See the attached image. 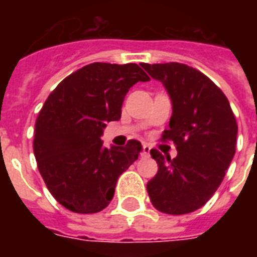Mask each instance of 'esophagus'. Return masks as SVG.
<instances>
[{
  "instance_id": "esophagus-1",
  "label": "esophagus",
  "mask_w": 257,
  "mask_h": 257,
  "mask_svg": "<svg viewBox=\"0 0 257 257\" xmlns=\"http://www.w3.org/2000/svg\"><path fill=\"white\" fill-rule=\"evenodd\" d=\"M149 153H151V147L149 145H144L143 147V156L149 157Z\"/></svg>"
}]
</instances>
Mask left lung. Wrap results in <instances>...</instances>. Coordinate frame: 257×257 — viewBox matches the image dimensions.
Returning a JSON list of instances; mask_svg holds the SVG:
<instances>
[{
  "instance_id": "obj_1",
  "label": "left lung",
  "mask_w": 257,
  "mask_h": 257,
  "mask_svg": "<svg viewBox=\"0 0 257 257\" xmlns=\"http://www.w3.org/2000/svg\"><path fill=\"white\" fill-rule=\"evenodd\" d=\"M141 66L171 98L172 117L163 140H172L177 149L173 160L151 149L159 171L147 184L149 199L168 215L191 213L217 191L235 156V116L225 94L199 70L179 62Z\"/></svg>"
}]
</instances>
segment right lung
<instances>
[{
	"instance_id": "add662e5",
	"label": "right lung",
	"mask_w": 257,
	"mask_h": 257,
	"mask_svg": "<svg viewBox=\"0 0 257 257\" xmlns=\"http://www.w3.org/2000/svg\"><path fill=\"white\" fill-rule=\"evenodd\" d=\"M149 81L137 64L93 62L62 80L46 98L36 121L34 156L46 187L76 213L108 207L117 180L143 151L141 143L108 149L101 136L121 118L129 88Z\"/></svg>"
}]
</instances>
